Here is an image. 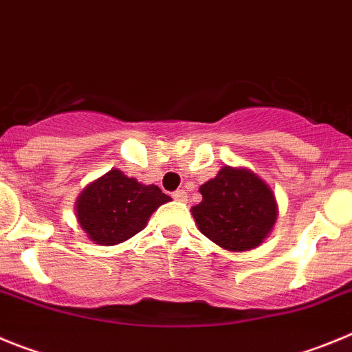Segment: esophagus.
<instances>
[{"label":"esophagus","mask_w":352,"mask_h":352,"mask_svg":"<svg viewBox=\"0 0 352 352\" xmlns=\"http://www.w3.org/2000/svg\"><path fill=\"white\" fill-rule=\"evenodd\" d=\"M173 199H177V201H188V192L184 191V189H177L173 192Z\"/></svg>","instance_id":"esophagus-1"}]
</instances>
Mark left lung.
<instances>
[{"instance_id":"left-lung-1","label":"left lung","mask_w":352,"mask_h":352,"mask_svg":"<svg viewBox=\"0 0 352 352\" xmlns=\"http://www.w3.org/2000/svg\"><path fill=\"white\" fill-rule=\"evenodd\" d=\"M204 199L191 208L198 230L226 251L258 247L277 221V199L265 180L247 168L223 166L199 188Z\"/></svg>"}]
</instances>
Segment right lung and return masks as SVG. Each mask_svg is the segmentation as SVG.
<instances>
[{
    "instance_id": "obj_1",
    "label": "right lung",
    "mask_w": 352,
    "mask_h": 352,
    "mask_svg": "<svg viewBox=\"0 0 352 352\" xmlns=\"http://www.w3.org/2000/svg\"><path fill=\"white\" fill-rule=\"evenodd\" d=\"M157 186H145L121 170H110L77 198V219L89 240L116 245L142 231L160 205L170 201Z\"/></svg>"
}]
</instances>
